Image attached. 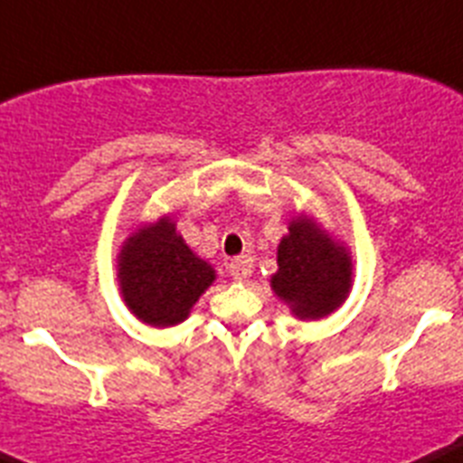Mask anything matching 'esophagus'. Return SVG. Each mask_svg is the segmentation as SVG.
<instances>
[{"instance_id": "esophagus-1", "label": "esophagus", "mask_w": 463, "mask_h": 463, "mask_svg": "<svg viewBox=\"0 0 463 463\" xmlns=\"http://www.w3.org/2000/svg\"><path fill=\"white\" fill-rule=\"evenodd\" d=\"M228 272H231V277L237 279V281H244V279L251 277L253 268H251V262H249L247 258H235V260L231 262Z\"/></svg>"}]
</instances>
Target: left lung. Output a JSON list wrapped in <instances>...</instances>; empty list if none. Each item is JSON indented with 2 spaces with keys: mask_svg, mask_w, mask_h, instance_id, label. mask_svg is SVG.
I'll use <instances>...</instances> for the list:
<instances>
[{
  "mask_svg": "<svg viewBox=\"0 0 463 463\" xmlns=\"http://www.w3.org/2000/svg\"><path fill=\"white\" fill-rule=\"evenodd\" d=\"M277 265L269 286L299 320L327 318L353 288L351 251L309 214L288 222L277 247Z\"/></svg>",
  "mask_w": 463,
  "mask_h": 463,
  "instance_id": "8db88e82",
  "label": "left lung"
}]
</instances>
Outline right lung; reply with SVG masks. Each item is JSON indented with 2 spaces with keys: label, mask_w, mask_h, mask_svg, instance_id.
<instances>
[{
  "label": "right lung",
  "mask_w": 463,
  "mask_h": 463,
  "mask_svg": "<svg viewBox=\"0 0 463 463\" xmlns=\"http://www.w3.org/2000/svg\"><path fill=\"white\" fill-rule=\"evenodd\" d=\"M214 279L216 269L191 251L168 214L138 226L119 247V293L127 309L152 327L184 323Z\"/></svg>",
  "instance_id": "1"
}]
</instances>
